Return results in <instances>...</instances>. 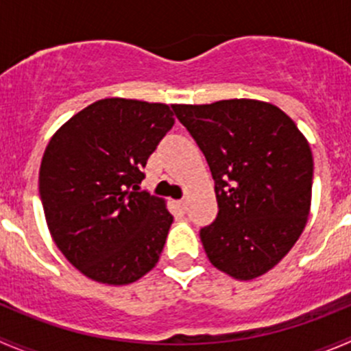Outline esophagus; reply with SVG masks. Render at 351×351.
Returning a JSON list of instances; mask_svg holds the SVG:
<instances>
[{
	"mask_svg": "<svg viewBox=\"0 0 351 351\" xmlns=\"http://www.w3.org/2000/svg\"><path fill=\"white\" fill-rule=\"evenodd\" d=\"M176 205H178L180 212H185L186 210V200H185V198H182V200L176 202Z\"/></svg>",
	"mask_w": 351,
	"mask_h": 351,
	"instance_id": "obj_1",
	"label": "esophagus"
}]
</instances>
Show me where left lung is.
Listing matches in <instances>:
<instances>
[{
    "instance_id": "obj_1",
    "label": "left lung",
    "mask_w": 351,
    "mask_h": 351,
    "mask_svg": "<svg viewBox=\"0 0 351 351\" xmlns=\"http://www.w3.org/2000/svg\"><path fill=\"white\" fill-rule=\"evenodd\" d=\"M204 153L219 212L200 229L208 260L238 280L267 274L295 244L311 208L314 162L293 120L258 100L173 105Z\"/></svg>"
}]
</instances>
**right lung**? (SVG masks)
<instances>
[{"instance_id":"add662e5","label":"right lung","mask_w":351,"mask_h":351,"mask_svg":"<svg viewBox=\"0 0 351 351\" xmlns=\"http://www.w3.org/2000/svg\"><path fill=\"white\" fill-rule=\"evenodd\" d=\"M171 108L98 100L71 117L45 147L38 192L49 231L91 280L132 284L158 263L173 215L139 185L147 158L175 123Z\"/></svg>"}]
</instances>
